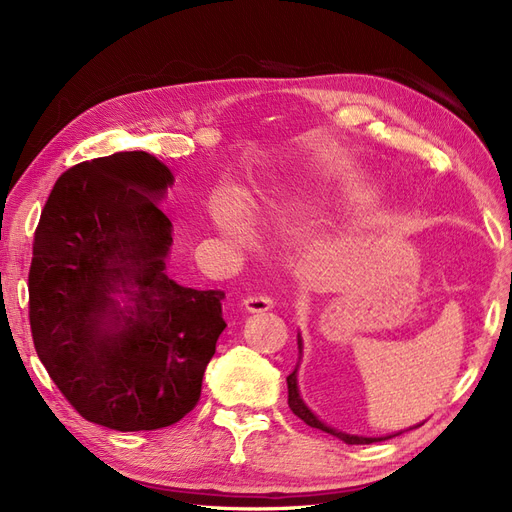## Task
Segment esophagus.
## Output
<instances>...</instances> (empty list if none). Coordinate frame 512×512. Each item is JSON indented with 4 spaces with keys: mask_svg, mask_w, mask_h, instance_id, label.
Instances as JSON below:
<instances>
[{
    "mask_svg": "<svg viewBox=\"0 0 512 512\" xmlns=\"http://www.w3.org/2000/svg\"><path fill=\"white\" fill-rule=\"evenodd\" d=\"M274 306V299L270 295H263V293H255L244 297V308L249 312H268Z\"/></svg>",
    "mask_w": 512,
    "mask_h": 512,
    "instance_id": "1",
    "label": "esophagus"
}]
</instances>
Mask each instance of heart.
<instances>
[{"mask_svg": "<svg viewBox=\"0 0 512 512\" xmlns=\"http://www.w3.org/2000/svg\"><path fill=\"white\" fill-rule=\"evenodd\" d=\"M329 206L327 196H306L293 200L285 211L278 213V221L285 225L293 223H310L325 217V211ZM219 221L227 227V230L234 232L240 238H253L255 230V215L249 206H246L238 198H225L219 204Z\"/></svg>", "mask_w": 512, "mask_h": 512, "instance_id": "heart-1", "label": "heart"}]
</instances>
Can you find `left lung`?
I'll return each mask as SVG.
<instances>
[{
  "instance_id": "obj_1",
  "label": "left lung",
  "mask_w": 512,
  "mask_h": 512,
  "mask_svg": "<svg viewBox=\"0 0 512 512\" xmlns=\"http://www.w3.org/2000/svg\"><path fill=\"white\" fill-rule=\"evenodd\" d=\"M297 346H299V354H301V348H304V344H301V335H297ZM287 386H289V407H291V411L297 415L299 420H304V422H306L308 426H312V428H318V430H323V432H327V434H333L335 439L344 441V443H348V445H369V443H377V441H386V439H392V437H399V434H401V432H396V434H388V437H356V434L339 432V430H335V428H331V426L320 422V420L316 418V415L308 409V405L304 403V399H301V396H299L297 367H295L293 373L287 377ZM418 426H422V424H418Z\"/></svg>"
}]
</instances>
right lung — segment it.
<instances>
[{"mask_svg": "<svg viewBox=\"0 0 512 512\" xmlns=\"http://www.w3.org/2000/svg\"><path fill=\"white\" fill-rule=\"evenodd\" d=\"M173 181L147 151L75 164L33 238L35 352L69 405L111 430H158L192 411L227 327L223 291L166 274L173 223L158 200Z\"/></svg>", "mask_w": 512, "mask_h": 512, "instance_id": "obj_1", "label": "right lung"}]
</instances>
